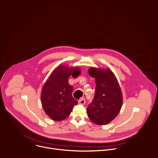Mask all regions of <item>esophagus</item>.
Instances as JSON below:
<instances>
[{
    "instance_id": "34e87169",
    "label": "esophagus",
    "mask_w": 158,
    "mask_h": 158,
    "mask_svg": "<svg viewBox=\"0 0 158 158\" xmlns=\"http://www.w3.org/2000/svg\"><path fill=\"white\" fill-rule=\"evenodd\" d=\"M78 103L79 104H81V105H84L85 103V99L84 98H81L78 100Z\"/></svg>"
}]
</instances>
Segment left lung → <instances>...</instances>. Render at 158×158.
Returning a JSON list of instances; mask_svg holds the SVG:
<instances>
[{
	"mask_svg": "<svg viewBox=\"0 0 158 158\" xmlns=\"http://www.w3.org/2000/svg\"><path fill=\"white\" fill-rule=\"evenodd\" d=\"M89 75L95 79V92L87 108L89 119L97 125H106L118 114L122 106L121 89L114 74L109 69L91 68Z\"/></svg>",
	"mask_w": 158,
	"mask_h": 158,
	"instance_id": "obj_1",
	"label": "left lung"
}]
</instances>
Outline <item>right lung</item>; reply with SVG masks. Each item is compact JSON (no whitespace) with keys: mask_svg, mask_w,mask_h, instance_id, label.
<instances>
[{"mask_svg":"<svg viewBox=\"0 0 158 158\" xmlns=\"http://www.w3.org/2000/svg\"><path fill=\"white\" fill-rule=\"evenodd\" d=\"M78 68L60 66L52 73L44 84L41 93V100L45 113L51 119L61 121L66 118L73 110L77 100L72 96L73 87L68 79L71 74H80Z\"/></svg>","mask_w":158,"mask_h":158,"instance_id":"add662e5","label":"right lung"}]
</instances>
